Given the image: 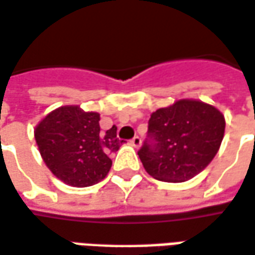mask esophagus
Here are the masks:
<instances>
[{
    "label": "esophagus",
    "mask_w": 255,
    "mask_h": 255,
    "mask_svg": "<svg viewBox=\"0 0 255 255\" xmlns=\"http://www.w3.org/2000/svg\"><path fill=\"white\" fill-rule=\"evenodd\" d=\"M140 143H142V139H140L138 135H136V136H133L132 139H131V145H132L133 147H139Z\"/></svg>",
    "instance_id": "esophagus-1"
}]
</instances>
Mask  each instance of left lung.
<instances>
[{"label": "left lung", "mask_w": 255, "mask_h": 255, "mask_svg": "<svg viewBox=\"0 0 255 255\" xmlns=\"http://www.w3.org/2000/svg\"><path fill=\"white\" fill-rule=\"evenodd\" d=\"M225 119L207 103L182 99L152 113L138 150L146 172L164 182H183L203 171L220 149Z\"/></svg>", "instance_id": "1"}]
</instances>
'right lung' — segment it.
Segmentation results:
<instances>
[{
    "label": "right lung",
    "mask_w": 255,
    "mask_h": 255,
    "mask_svg": "<svg viewBox=\"0 0 255 255\" xmlns=\"http://www.w3.org/2000/svg\"><path fill=\"white\" fill-rule=\"evenodd\" d=\"M99 120L98 113L63 106L35 128V142L45 164L67 185L92 186L109 172L110 154L119 150L123 140L117 138L115 126L102 132Z\"/></svg>",
    "instance_id": "1"
}]
</instances>
